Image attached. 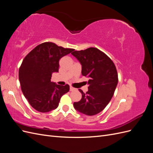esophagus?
<instances>
[{"label": "esophagus", "mask_w": 153, "mask_h": 153, "mask_svg": "<svg viewBox=\"0 0 153 153\" xmlns=\"http://www.w3.org/2000/svg\"><path fill=\"white\" fill-rule=\"evenodd\" d=\"M69 90H70V91H73L75 90V89H74V88H73V87L70 86V87H69Z\"/></svg>", "instance_id": "1"}]
</instances>
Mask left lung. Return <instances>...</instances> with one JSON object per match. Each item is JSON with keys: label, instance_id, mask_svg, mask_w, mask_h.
<instances>
[{"label": "left lung", "instance_id": "1", "mask_svg": "<svg viewBox=\"0 0 153 153\" xmlns=\"http://www.w3.org/2000/svg\"><path fill=\"white\" fill-rule=\"evenodd\" d=\"M71 54L82 65V75L89 78L88 91L82 99L73 103L83 114L94 115L101 112L110 101L118 83L116 68L107 55L96 48L75 51Z\"/></svg>", "mask_w": 153, "mask_h": 153}]
</instances>
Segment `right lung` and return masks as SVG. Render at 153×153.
<instances>
[{"label": "right lung", "instance_id": "right-lung-1", "mask_svg": "<svg viewBox=\"0 0 153 153\" xmlns=\"http://www.w3.org/2000/svg\"><path fill=\"white\" fill-rule=\"evenodd\" d=\"M74 50L51 42L40 44L24 58L19 69V81L25 98L35 110L48 112L56 109L61 97L69 91V85L51 82L59 72V60Z\"/></svg>", "mask_w": 153, "mask_h": 153}]
</instances>
